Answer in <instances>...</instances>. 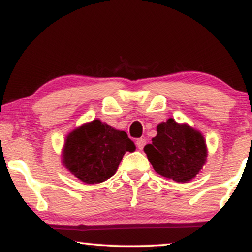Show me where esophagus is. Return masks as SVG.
I'll list each match as a JSON object with an SVG mask.
<instances>
[{
    "label": "esophagus",
    "instance_id": "1",
    "mask_svg": "<svg viewBox=\"0 0 252 252\" xmlns=\"http://www.w3.org/2000/svg\"><path fill=\"white\" fill-rule=\"evenodd\" d=\"M145 144H146V140H145L144 138H139V139L136 140V145H137V147L139 148V150H143Z\"/></svg>",
    "mask_w": 252,
    "mask_h": 252
}]
</instances>
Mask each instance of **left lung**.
<instances>
[{
	"mask_svg": "<svg viewBox=\"0 0 252 252\" xmlns=\"http://www.w3.org/2000/svg\"><path fill=\"white\" fill-rule=\"evenodd\" d=\"M144 151L158 175L177 183L194 178L207 158L203 136L187 125H178L173 119L158 126L157 137Z\"/></svg>",
	"mask_w": 252,
	"mask_h": 252,
	"instance_id": "8db88e82",
	"label": "left lung"
}]
</instances>
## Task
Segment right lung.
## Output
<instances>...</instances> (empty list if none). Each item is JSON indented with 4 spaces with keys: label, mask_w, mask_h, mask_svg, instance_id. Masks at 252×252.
<instances>
[{
    "label": "right lung",
    "mask_w": 252,
    "mask_h": 252,
    "mask_svg": "<svg viewBox=\"0 0 252 252\" xmlns=\"http://www.w3.org/2000/svg\"><path fill=\"white\" fill-rule=\"evenodd\" d=\"M134 148L125 131L94 120L67 136L63 163L80 180L97 184L111 178L126 152Z\"/></svg>",
    "instance_id": "obj_1"
}]
</instances>
